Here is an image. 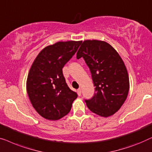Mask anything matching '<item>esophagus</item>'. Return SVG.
<instances>
[{"instance_id": "obj_1", "label": "esophagus", "mask_w": 152, "mask_h": 152, "mask_svg": "<svg viewBox=\"0 0 152 152\" xmlns=\"http://www.w3.org/2000/svg\"><path fill=\"white\" fill-rule=\"evenodd\" d=\"M77 94H78V96L81 95V89L80 88H79L78 90H77Z\"/></svg>"}]
</instances>
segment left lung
Masks as SVG:
<instances>
[{
  "label": "left lung",
  "instance_id": "8db88e82",
  "mask_svg": "<svg viewBox=\"0 0 152 152\" xmlns=\"http://www.w3.org/2000/svg\"><path fill=\"white\" fill-rule=\"evenodd\" d=\"M90 69L96 93L85 102L98 116H112L127 99L129 79L125 63L116 50L105 41L85 40L76 54Z\"/></svg>",
  "mask_w": 152,
  "mask_h": 152
}]
</instances>
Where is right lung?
<instances>
[{
    "instance_id": "right-lung-1",
    "label": "right lung",
    "mask_w": 152,
    "mask_h": 152,
    "mask_svg": "<svg viewBox=\"0 0 152 152\" xmlns=\"http://www.w3.org/2000/svg\"><path fill=\"white\" fill-rule=\"evenodd\" d=\"M82 41H60L40 51L27 78L26 89L33 107L42 117L57 121L72 109L76 92L67 86L63 74L64 65L75 54Z\"/></svg>"
}]
</instances>
